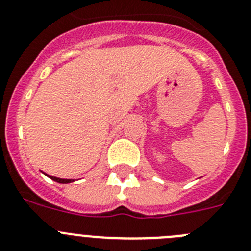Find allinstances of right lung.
<instances>
[{
    "label": "right lung",
    "instance_id": "obj_1",
    "mask_svg": "<svg viewBox=\"0 0 251 251\" xmlns=\"http://www.w3.org/2000/svg\"><path fill=\"white\" fill-rule=\"evenodd\" d=\"M46 176H48L50 179H52V180L57 181V183H61V184H68V183H73V179H62V178H57V176H48V174L45 173Z\"/></svg>",
    "mask_w": 251,
    "mask_h": 251
}]
</instances>
